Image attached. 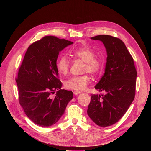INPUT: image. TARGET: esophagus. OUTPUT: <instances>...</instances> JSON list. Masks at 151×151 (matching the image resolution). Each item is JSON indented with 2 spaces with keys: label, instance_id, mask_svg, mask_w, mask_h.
Segmentation results:
<instances>
[{
  "label": "esophagus",
  "instance_id": "obj_1",
  "mask_svg": "<svg viewBox=\"0 0 151 151\" xmlns=\"http://www.w3.org/2000/svg\"><path fill=\"white\" fill-rule=\"evenodd\" d=\"M80 93V91H73V93H74L75 95H76H76H78V94Z\"/></svg>",
  "mask_w": 151,
  "mask_h": 151
}]
</instances>
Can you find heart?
<instances>
[{"instance_id":"obj_1","label":"heart","mask_w":151,"mask_h":151,"mask_svg":"<svg viewBox=\"0 0 151 151\" xmlns=\"http://www.w3.org/2000/svg\"><path fill=\"white\" fill-rule=\"evenodd\" d=\"M72 56L80 59L85 62L83 72L89 73L92 75H97L101 67V60L96 57V52L89 47H81L70 51ZM70 62L66 55H62L56 63L58 72L63 75L69 73ZM91 83V78L88 75L74 76L68 78L64 82V86L68 89L82 91L85 90Z\"/></svg>"}]
</instances>
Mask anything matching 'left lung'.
<instances>
[{
    "label": "left lung",
    "instance_id": "8db88e82",
    "mask_svg": "<svg viewBox=\"0 0 151 151\" xmlns=\"http://www.w3.org/2000/svg\"><path fill=\"white\" fill-rule=\"evenodd\" d=\"M91 39L103 42L107 59L105 73L95 86L105 94H92L88 114L99 126L108 127L119 121L133 101L137 71L132 56L121 39L108 35Z\"/></svg>",
    "mask_w": 151,
    "mask_h": 151
}]
</instances>
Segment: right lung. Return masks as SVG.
Masks as SVG:
<instances>
[{
    "mask_svg": "<svg viewBox=\"0 0 151 151\" xmlns=\"http://www.w3.org/2000/svg\"><path fill=\"white\" fill-rule=\"evenodd\" d=\"M72 43L46 36L29 46L19 68L16 82L19 104L26 116L39 126L46 127L56 123L73 99L72 92L61 89L56 68L59 52Z\"/></svg>",
    "mask_w": 151,
    "mask_h": 151,
    "instance_id": "right-lung-1",
    "label": "right lung"
}]
</instances>
